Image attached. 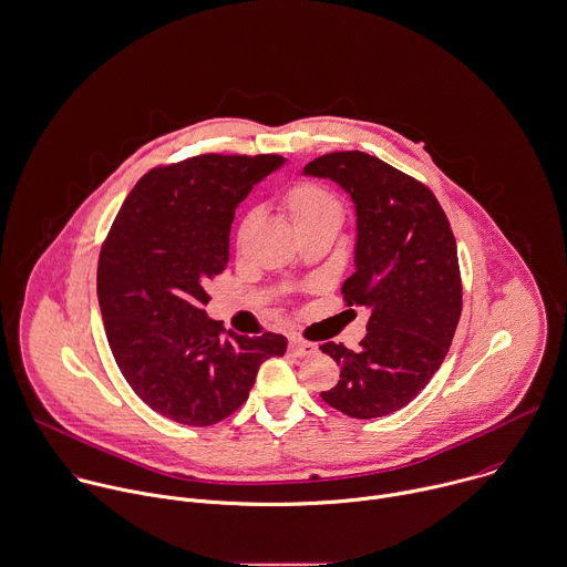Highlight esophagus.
Returning a JSON list of instances; mask_svg holds the SVG:
<instances>
[{
    "mask_svg": "<svg viewBox=\"0 0 567 567\" xmlns=\"http://www.w3.org/2000/svg\"><path fill=\"white\" fill-rule=\"evenodd\" d=\"M290 352H292L295 357L303 359V357L315 354V352H317V346L310 343V341H306V339H290Z\"/></svg>",
    "mask_w": 567,
    "mask_h": 567,
    "instance_id": "34e87169",
    "label": "esophagus"
}]
</instances>
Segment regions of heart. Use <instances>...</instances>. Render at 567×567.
Returning a JSON list of instances; mask_svg holds the SVG:
<instances>
[{
  "instance_id": "b5f03b06",
  "label": "heart",
  "mask_w": 567,
  "mask_h": 567,
  "mask_svg": "<svg viewBox=\"0 0 567 567\" xmlns=\"http://www.w3.org/2000/svg\"><path fill=\"white\" fill-rule=\"evenodd\" d=\"M281 206L295 230L317 224L339 226L343 221V202L334 190L319 183H299L290 187L281 197Z\"/></svg>"
}]
</instances>
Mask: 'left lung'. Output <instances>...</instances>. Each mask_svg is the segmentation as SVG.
<instances>
[{"instance_id": "1", "label": "left lung", "mask_w": 567, "mask_h": 567, "mask_svg": "<svg viewBox=\"0 0 567 567\" xmlns=\"http://www.w3.org/2000/svg\"><path fill=\"white\" fill-rule=\"evenodd\" d=\"M350 193L357 208V270L341 292L370 310L361 350L328 341L341 380L321 398L350 417L409 404L440 370L462 312L451 224L433 190L363 152H334L303 167Z\"/></svg>"}]
</instances>
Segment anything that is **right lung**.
Returning <instances> with one entry per match:
<instances>
[{"label":"right lung","instance_id":"1","mask_svg":"<svg viewBox=\"0 0 567 567\" xmlns=\"http://www.w3.org/2000/svg\"><path fill=\"white\" fill-rule=\"evenodd\" d=\"M277 154H202L145 174L125 197L99 257L96 292L121 374L156 413L208 426L239 409L259 365L284 357L281 334L221 337L204 306L228 264L237 204Z\"/></svg>","mask_w":567,"mask_h":567}]
</instances>
